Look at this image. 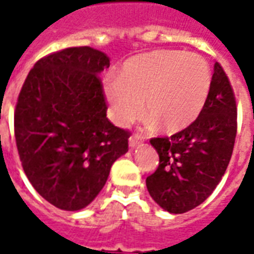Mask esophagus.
Segmentation results:
<instances>
[{"mask_svg":"<svg viewBox=\"0 0 254 254\" xmlns=\"http://www.w3.org/2000/svg\"><path fill=\"white\" fill-rule=\"evenodd\" d=\"M141 143H143V138L140 137V136H132V137L129 138V147L132 149L138 147Z\"/></svg>","mask_w":254,"mask_h":254,"instance_id":"obj_1","label":"esophagus"}]
</instances>
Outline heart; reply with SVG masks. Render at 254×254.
I'll use <instances>...</instances> for the list:
<instances>
[{
	"label": "heart",
	"instance_id": "heart-1",
	"mask_svg": "<svg viewBox=\"0 0 254 254\" xmlns=\"http://www.w3.org/2000/svg\"><path fill=\"white\" fill-rule=\"evenodd\" d=\"M211 70L197 54L156 50L129 58L120 76L107 78L103 94L116 124L125 127L149 113L167 133L184 130L196 121L211 91Z\"/></svg>",
	"mask_w": 254,
	"mask_h": 254
}]
</instances>
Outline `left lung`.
Wrapping results in <instances>:
<instances>
[{
  "mask_svg": "<svg viewBox=\"0 0 254 254\" xmlns=\"http://www.w3.org/2000/svg\"><path fill=\"white\" fill-rule=\"evenodd\" d=\"M237 134V105L229 77L218 63L211 91L196 121L171 137L151 138L159 166L147 177L155 202L170 213L190 211L215 190L231 159Z\"/></svg>",
  "mask_w": 254,
  "mask_h": 254,
  "instance_id": "obj_1",
  "label": "left lung"
}]
</instances>
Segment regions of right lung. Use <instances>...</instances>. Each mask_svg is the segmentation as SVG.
<instances>
[{"label":"right lung","mask_w":254,"mask_h":254,"mask_svg":"<svg viewBox=\"0 0 254 254\" xmlns=\"http://www.w3.org/2000/svg\"><path fill=\"white\" fill-rule=\"evenodd\" d=\"M110 58L92 47H69L34 65L14 110L21 166L45 200L78 211L103 189L113 163L127 152L129 132L106 117L99 74Z\"/></svg>","instance_id":"1"}]
</instances>
